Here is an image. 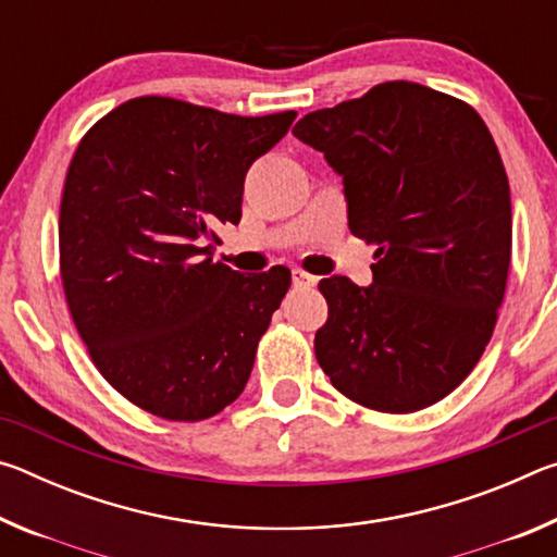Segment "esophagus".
<instances>
[{
  "label": "esophagus",
  "instance_id": "esophagus-1",
  "mask_svg": "<svg viewBox=\"0 0 557 557\" xmlns=\"http://www.w3.org/2000/svg\"><path fill=\"white\" fill-rule=\"evenodd\" d=\"M314 282H317V277L309 275V272L299 270V268L292 270V285H295V287H312Z\"/></svg>",
  "mask_w": 557,
  "mask_h": 557
}]
</instances>
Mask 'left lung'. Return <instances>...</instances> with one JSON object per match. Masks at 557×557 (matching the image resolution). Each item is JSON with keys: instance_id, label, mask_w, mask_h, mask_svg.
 I'll return each mask as SVG.
<instances>
[{"instance_id": "left-lung-1", "label": "left lung", "mask_w": 557, "mask_h": 557, "mask_svg": "<svg viewBox=\"0 0 557 557\" xmlns=\"http://www.w3.org/2000/svg\"><path fill=\"white\" fill-rule=\"evenodd\" d=\"M292 135L344 176L348 228L375 245L369 287L319 282L317 361L363 408H428L474 369L504 301L511 191L492 132L465 100L391 81Z\"/></svg>"}]
</instances>
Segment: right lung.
Segmentation results:
<instances>
[{"mask_svg": "<svg viewBox=\"0 0 557 557\" xmlns=\"http://www.w3.org/2000/svg\"><path fill=\"white\" fill-rule=\"evenodd\" d=\"M295 117L145 96L75 149L59 219L65 301L102 379L137 408L199 422L248 383L292 275L213 262V225L240 221L245 174Z\"/></svg>", "mask_w": 557, "mask_h": 557, "instance_id": "add662e5", "label": "right lung"}]
</instances>
